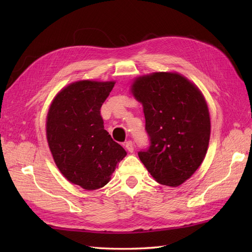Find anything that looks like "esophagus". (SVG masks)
I'll return each mask as SVG.
<instances>
[{
  "mask_svg": "<svg viewBox=\"0 0 252 252\" xmlns=\"http://www.w3.org/2000/svg\"><path fill=\"white\" fill-rule=\"evenodd\" d=\"M125 147H126V149H127L129 152H133V150H134L133 143H132L131 141H127V142L125 143Z\"/></svg>",
  "mask_w": 252,
  "mask_h": 252,
  "instance_id": "esophagus-1",
  "label": "esophagus"
}]
</instances>
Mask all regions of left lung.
I'll return each mask as SVG.
<instances>
[{
  "label": "left lung",
  "instance_id": "1",
  "mask_svg": "<svg viewBox=\"0 0 252 252\" xmlns=\"http://www.w3.org/2000/svg\"><path fill=\"white\" fill-rule=\"evenodd\" d=\"M133 96L143 105L150 145L138 152L158 183L177 187L199 168L210 139V117L204 95L175 72H154L135 79Z\"/></svg>",
  "mask_w": 252,
  "mask_h": 252
}]
</instances>
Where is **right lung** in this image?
Wrapping results in <instances>:
<instances>
[{
	"mask_svg": "<svg viewBox=\"0 0 252 252\" xmlns=\"http://www.w3.org/2000/svg\"><path fill=\"white\" fill-rule=\"evenodd\" d=\"M116 82L78 81L53 98L46 135L56 165L72 184L86 190L104 187L127 155L104 129L101 107Z\"/></svg>",
	"mask_w": 252,
	"mask_h": 252,
	"instance_id": "1",
	"label": "right lung"
}]
</instances>
